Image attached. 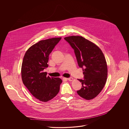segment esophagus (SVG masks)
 <instances>
[{
	"label": "esophagus",
	"mask_w": 129,
	"mask_h": 129,
	"mask_svg": "<svg viewBox=\"0 0 129 129\" xmlns=\"http://www.w3.org/2000/svg\"><path fill=\"white\" fill-rule=\"evenodd\" d=\"M67 79L69 80V81H73V78H72V77H70V78H67Z\"/></svg>",
	"instance_id": "obj_1"
}]
</instances>
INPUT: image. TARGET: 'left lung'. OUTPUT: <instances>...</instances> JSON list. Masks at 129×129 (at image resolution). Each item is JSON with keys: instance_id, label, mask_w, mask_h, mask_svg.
<instances>
[{"instance_id": "left-lung-1", "label": "left lung", "mask_w": 129, "mask_h": 129, "mask_svg": "<svg viewBox=\"0 0 129 129\" xmlns=\"http://www.w3.org/2000/svg\"><path fill=\"white\" fill-rule=\"evenodd\" d=\"M64 39L73 48L78 66L83 69L84 79H78L82 86L77 93L87 100L96 97L103 89L107 77V66L102 50L81 36Z\"/></svg>"}]
</instances>
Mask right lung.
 <instances>
[{
  "label": "right lung",
  "mask_w": 129,
  "mask_h": 129,
  "mask_svg": "<svg viewBox=\"0 0 129 129\" xmlns=\"http://www.w3.org/2000/svg\"><path fill=\"white\" fill-rule=\"evenodd\" d=\"M61 39L54 38L41 41L31 46L24 55L21 69L23 84L40 101L48 102L59 91L61 79L46 76L43 70L48 66L49 54Z\"/></svg>",
  "instance_id": "right-lung-1"
}]
</instances>
